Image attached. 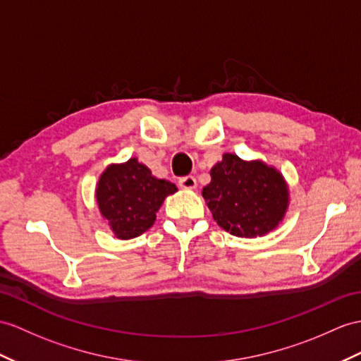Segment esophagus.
Listing matches in <instances>:
<instances>
[{"label": "esophagus", "mask_w": 361, "mask_h": 361, "mask_svg": "<svg viewBox=\"0 0 361 361\" xmlns=\"http://www.w3.org/2000/svg\"><path fill=\"white\" fill-rule=\"evenodd\" d=\"M179 187L182 190H195L197 187V182L192 176H185V178L179 179Z\"/></svg>", "instance_id": "obj_1"}]
</instances>
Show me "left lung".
I'll use <instances>...</instances> for the list:
<instances>
[{
    "instance_id": "left-lung-1",
    "label": "left lung",
    "mask_w": 361,
    "mask_h": 361,
    "mask_svg": "<svg viewBox=\"0 0 361 361\" xmlns=\"http://www.w3.org/2000/svg\"><path fill=\"white\" fill-rule=\"evenodd\" d=\"M202 190L217 225L237 237H262L276 230L289 207V188L276 166L225 153Z\"/></svg>"
}]
</instances>
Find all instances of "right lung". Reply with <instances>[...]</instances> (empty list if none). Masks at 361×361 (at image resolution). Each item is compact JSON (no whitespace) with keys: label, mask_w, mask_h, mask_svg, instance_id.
Wrapping results in <instances>:
<instances>
[{"label":"right lung","mask_w":361,"mask_h":361,"mask_svg":"<svg viewBox=\"0 0 361 361\" xmlns=\"http://www.w3.org/2000/svg\"><path fill=\"white\" fill-rule=\"evenodd\" d=\"M176 191L174 183L156 178L137 157H130L127 162L110 164L102 171L94 199L114 237L128 240L153 226L165 197Z\"/></svg>","instance_id":"add662e5"}]
</instances>
